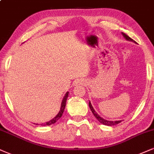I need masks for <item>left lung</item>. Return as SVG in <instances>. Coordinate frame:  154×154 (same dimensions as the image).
Wrapping results in <instances>:
<instances>
[{
  "label": "left lung",
  "instance_id": "8db88e82",
  "mask_svg": "<svg viewBox=\"0 0 154 154\" xmlns=\"http://www.w3.org/2000/svg\"><path fill=\"white\" fill-rule=\"evenodd\" d=\"M123 35L124 36L126 40H128V41H134V42L136 43L135 41H134L132 38H131L129 36H128V35H126V34L122 33ZM89 107H90L92 113H94V116L96 117V119H98V121H100V123H103V125H106V126H114V125H116L118 123H119L120 122H121V121H107V120H105V119H103V118H101L100 116L97 113H96V111H95V110L94 109V108H93V106L91 105V102H89Z\"/></svg>",
  "mask_w": 154,
  "mask_h": 154
}]
</instances>
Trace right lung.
<instances>
[{"label":"right lung","mask_w":154,"mask_h":154,"mask_svg":"<svg viewBox=\"0 0 154 154\" xmlns=\"http://www.w3.org/2000/svg\"><path fill=\"white\" fill-rule=\"evenodd\" d=\"M68 96V92L66 93L65 96H64L63 99V100H62L61 106H60V110L59 113L57 114V116L54 118V119H53L52 120L48 121V122H46V123H41V124H38V123H37L36 125H41V126H50V125H51V124H54V123H56V121L58 120V119H60V118H61V116H62V115H63V111H64V109H65L66 100H67Z\"/></svg>","instance_id":"add662e5"}]
</instances>
